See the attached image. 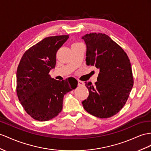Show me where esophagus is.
Instances as JSON below:
<instances>
[{
	"instance_id": "esophagus-1",
	"label": "esophagus",
	"mask_w": 151,
	"mask_h": 151,
	"mask_svg": "<svg viewBox=\"0 0 151 151\" xmlns=\"http://www.w3.org/2000/svg\"><path fill=\"white\" fill-rule=\"evenodd\" d=\"M78 86L79 87H82L84 86V83L82 82V81H80V80H78Z\"/></svg>"
}]
</instances>
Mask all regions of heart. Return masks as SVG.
I'll return each mask as SVG.
<instances>
[{
    "mask_svg": "<svg viewBox=\"0 0 151 151\" xmlns=\"http://www.w3.org/2000/svg\"><path fill=\"white\" fill-rule=\"evenodd\" d=\"M80 44H81V43H80V42H74V43H73V44L72 45V46H74V45H80Z\"/></svg>",
    "mask_w": 151,
    "mask_h": 151,
    "instance_id": "obj_1",
    "label": "heart"
}]
</instances>
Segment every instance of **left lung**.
Here are the masks:
<instances>
[{
	"instance_id": "8db88e82",
	"label": "left lung",
	"mask_w": 151,
	"mask_h": 151,
	"mask_svg": "<svg viewBox=\"0 0 151 151\" xmlns=\"http://www.w3.org/2000/svg\"><path fill=\"white\" fill-rule=\"evenodd\" d=\"M82 38L87 46V65L99 69L95 85L86 82L89 94L82 105L96 117H112L124 106L133 86L129 59L121 46L105 34H87Z\"/></svg>"
}]
</instances>
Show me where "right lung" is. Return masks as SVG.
<instances>
[{"label":"right lung","instance_id":"add662e5","mask_svg":"<svg viewBox=\"0 0 151 151\" xmlns=\"http://www.w3.org/2000/svg\"><path fill=\"white\" fill-rule=\"evenodd\" d=\"M69 35L48 37L28 49L17 71V92L25 111L39 121H47L63 109L64 96L75 89L74 78H52L49 72L55 67L56 53Z\"/></svg>","mask_w":151,"mask_h":151}]
</instances>
